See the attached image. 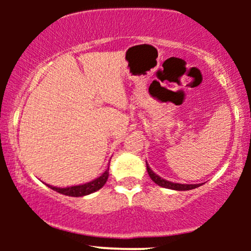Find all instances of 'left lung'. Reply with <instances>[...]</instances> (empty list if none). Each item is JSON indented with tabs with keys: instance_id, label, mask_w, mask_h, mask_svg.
I'll list each match as a JSON object with an SVG mask.
<instances>
[{
	"instance_id": "left-lung-1",
	"label": "left lung",
	"mask_w": 251,
	"mask_h": 251,
	"mask_svg": "<svg viewBox=\"0 0 251 251\" xmlns=\"http://www.w3.org/2000/svg\"><path fill=\"white\" fill-rule=\"evenodd\" d=\"M147 164V161H146ZM147 171H148L149 177L151 178V181L155 182L158 186L164 187V188H169V189H174V191H189V189H194L197 187H199L201 184H182V183H175V182L168 181V179H164L163 177L158 176L147 164Z\"/></svg>"
}]
</instances>
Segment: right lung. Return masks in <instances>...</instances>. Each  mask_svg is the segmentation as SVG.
<instances>
[{
	"mask_svg": "<svg viewBox=\"0 0 251 251\" xmlns=\"http://www.w3.org/2000/svg\"><path fill=\"white\" fill-rule=\"evenodd\" d=\"M108 176H109V166H108L107 170L104 171L100 177L95 178L93 181L87 182L85 184H78V186H72V187H65V188H59V187H53V186H48L50 189L53 191L58 192L60 194H64V196H69V197H83V196H88L91 193H95L97 192L98 189L102 188L103 186L107 182Z\"/></svg>",
	"mask_w": 251,
	"mask_h": 251,
	"instance_id": "1",
	"label": "right lung"
}]
</instances>
